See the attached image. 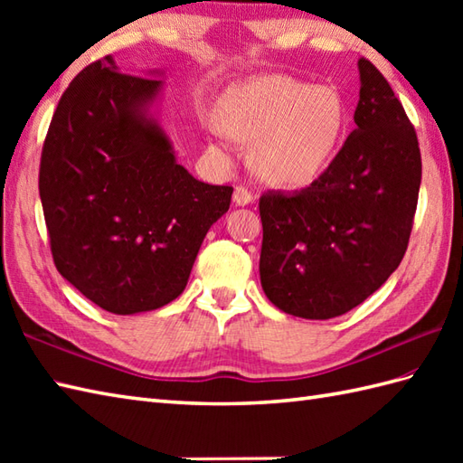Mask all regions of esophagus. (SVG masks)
Returning a JSON list of instances; mask_svg holds the SVG:
<instances>
[{
	"instance_id": "obj_1",
	"label": "esophagus",
	"mask_w": 463,
	"mask_h": 463,
	"mask_svg": "<svg viewBox=\"0 0 463 463\" xmlns=\"http://www.w3.org/2000/svg\"><path fill=\"white\" fill-rule=\"evenodd\" d=\"M232 201H234V204H239V206H247V204H250L254 201V193L250 189H247V186L239 184L237 189H234Z\"/></svg>"
}]
</instances>
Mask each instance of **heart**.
<instances>
[{
	"mask_svg": "<svg viewBox=\"0 0 463 463\" xmlns=\"http://www.w3.org/2000/svg\"><path fill=\"white\" fill-rule=\"evenodd\" d=\"M222 123L239 141L259 143L254 165L264 179L300 186L328 166L346 109L334 87L264 75L229 93Z\"/></svg>",
	"mask_w": 463,
	"mask_h": 463,
	"instance_id": "b5f03b06",
	"label": "heart"
}]
</instances>
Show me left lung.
I'll use <instances>...</instances> for the list:
<instances>
[{
  "label": "left lung",
  "mask_w": 463,
  "mask_h": 463,
  "mask_svg": "<svg viewBox=\"0 0 463 463\" xmlns=\"http://www.w3.org/2000/svg\"><path fill=\"white\" fill-rule=\"evenodd\" d=\"M354 129L310 186L260 196V284L292 317L328 320L356 308L398 269L421 181L414 125L390 83L358 59Z\"/></svg>",
  "instance_id": "obj_1"
}]
</instances>
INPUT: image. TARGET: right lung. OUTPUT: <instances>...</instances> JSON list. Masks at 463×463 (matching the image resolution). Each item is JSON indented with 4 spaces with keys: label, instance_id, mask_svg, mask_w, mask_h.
Wrapping results in <instances>:
<instances>
[{
    "label": "right lung",
    "instance_id": "add662e5",
    "mask_svg": "<svg viewBox=\"0 0 463 463\" xmlns=\"http://www.w3.org/2000/svg\"><path fill=\"white\" fill-rule=\"evenodd\" d=\"M159 80L87 65L57 103L39 163V196L57 270L107 312L161 308L184 290L232 186L175 161L146 117Z\"/></svg>",
    "mask_w": 463,
    "mask_h": 463
}]
</instances>
